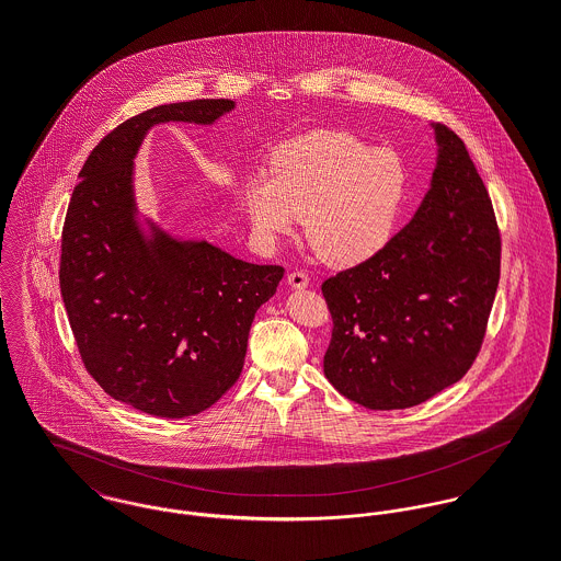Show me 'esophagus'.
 Masks as SVG:
<instances>
[{
	"mask_svg": "<svg viewBox=\"0 0 561 561\" xmlns=\"http://www.w3.org/2000/svg\"><path fill=\"white\" fill-rule=\"evenodd\" d=\"M287 285L291 287V289H305L307 285H309V276L305 274V272H289L287 274Z\"/></svg>",
	"mask_w": 561,
	"mask_h": 561,
	"instance_id": "1",
	"label": "esophagus"
}]
</instances>
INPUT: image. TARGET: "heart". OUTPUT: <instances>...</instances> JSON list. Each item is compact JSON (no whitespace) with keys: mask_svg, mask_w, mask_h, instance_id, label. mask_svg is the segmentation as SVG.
I'll use <instances>...</instances> for the list:
<instances>
[{"mask_svg":"<svg viewBox=\"0 0 561 561\" xmlns=\"http://www.w3.org/2000/svg\"><path fill=\"white\" fill-rule=\"evenodd\" d=\"M408 198L400 156L325 131L280 147L272 176L252 174L243 207L263 243H276L305 220V240L330 267H354L393 238Z\"/></svg>","mask_w":561,"mask_h":561,"instance_id":"heart-1","label":"heart"}]
</instances>
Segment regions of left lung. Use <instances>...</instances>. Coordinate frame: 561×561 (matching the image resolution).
Wrapping results in <instances>:
<instances>
[{"label":"left lung","mask_w":561,"mask_h":561,"mask_svg":"<svg viewBox=\"0 0 561 561\" xmlns=\"http://www.w3.org/2000/svg\"><path fill=\"white\" fill-rule=\"evenodd\" d=\"M436 168L412 220L369 261L321 285L332 313L330 385L400 410L456 385L480 352L499 287L501 238L465 142L432 125Z\"/></svg>","instance_id":"1"}]
</instances>
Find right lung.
Returning <instances> with one entry per match:
<instances>
[{
    "instance_id": "right-lung-1",
    "label": "right lung",
    "mask_w": 561,
    "mask_h": 561,
    "mask_svg": "<svg viewBox=\"0 0 561 561\" xmlns=\"http://www.w3.org/2000/svg\"><path fill=\"white\" fill-rule=\"evenodd\" d=\"M231 110V99H196L125 121L88 156L67 211L60 291L81 360L110 398L153 416L198 414L238 382L254 313L285 274L176 238L138 209L147 134L214 125Z\"/></svg>"
}]
</instances>
